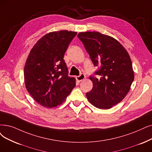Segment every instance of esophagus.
I'll list each match as a JSON object with an SVG mask.
<instances>
[{
	"instance_id": "esophagus-1",
	"label": "esophagus",
	"mask_w": 152,
	"mask_h": 152,
	"mask_svg": "<svg viewBox=\"0 0 152 152\" xmlns=\"http://www.w3.org/2000/svg\"><path fill=\"white\" fill-rule=\"evenodd\" d=\"M85 78H86V75H85L83 74H81L79 76H77L76 77V79L78 82H81L83 80L85 79Z\"/></svg>"
}]
</instances>
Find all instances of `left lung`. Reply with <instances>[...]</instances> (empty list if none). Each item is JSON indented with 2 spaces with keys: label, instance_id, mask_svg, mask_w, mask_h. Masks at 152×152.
Wrapping results in <instances>:
<instances>
[{
  "label": "left lung",
  "instance_id": "8db88e82",
  "mask_svg": "<svg viewBox=\"0 0 152 152\" xmlns=\"http://www.w3.org/2000/svg\"><path fill=\"white\" fill-rule=\"evenodd\" d=\"M78 37L95 66L99 70L90 77L93 88L86 94L91 104L100 109H109L122 101L134 80L131 58L120 42L99 32H80Z\"/></svg>",
  "mask_w": 152,
  "mask_h": 152
}]
</instances>
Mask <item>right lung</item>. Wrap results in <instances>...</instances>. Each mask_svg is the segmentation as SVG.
I'll return each instance as SVG.
<instances>
[{"label": "right lung", "mask_w": 152, "mask_h": 152, "mask_svg": "<svg viewBox=\"0 0 152 152\" xmlns=\"http://www.w3.org/2000/svg\"><path fill=\"white\" fill-rule=\"evenodd\" d=\"M76 32L60 30L41 37L30 50L24 66L27 90L42 106L52 108L65 101L75 86L68 75L65 52Z\"/></svg>", "instance_id": "obj_1"}]
</instances>
